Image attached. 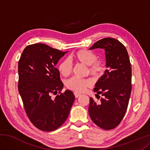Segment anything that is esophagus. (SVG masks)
I'll return each mask as SVG.
<instances>
[{
    "label": "esophagus",
    "instance_id": "34e87169",
    "mask_svg": "<svg viewBox=\"0 0 150 150\" xmlns=\"http://www.w3.org/2000/svg\"><path fill=\"white\" fill-rule=\"evenodd\" d=\"M74 95L75 96V98H77V97H79V96L81 95V94L79 93H77V92H75L74 93Z\"/></svg>",
    "mask_w": 150,
    "mask_h": 150
}]
</instances>
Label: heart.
Listing matches in <instances>:
<instances>
[{
    "label": "heart",
    "mask_w": 150,
    "mask_h": 150,
    "mask_svg": "<svg viewBox=\"0 0 150 150\" xmlns=\"http://www.w3.org/2000/svg\"><path fill=\"white\" fill-rule=\"evenodd\" d=\"M75 61L81 64L87 66V73L94 78H99L106 71V65L102 60L97 59V55L95 53L87 50H79L73 55ZM59 73L65 77L69 76L73 71V65L71 61L66 58L60 62L58 66ZM69 89L75 92H83L91 85V81L87 79H80L76 77L71 78L65 83Z\"/></svg>",
    "instance_id": "1"
}]
</instances>
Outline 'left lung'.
I'll return each instance as SVG.
<instances>
[{
    "label": "left lung",
    "mask_w": 150,
    "mask_h": 150,
    "mask_svg": "<svg viewBox=\"0 0 150 150\" xmlns=\"http://www.w3.org/2000/svg\"><path fill=\"white\" fill-rule=\"evenodd\" d=\"M105 50L107 69L96 82L94 92L102 95L98 103L90 98L88 113L96 126L104 130L116 128L128 108L132 91V69L128 52L124 45L112 38L96 42L89 50ZM99 96L97 97V96Z\"/></svg>",
    "instance_id": "1"
}]
</instances>
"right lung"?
Wrapping results in <instances>:
<instances>
[{"label":"right lung","instance_id":"1","mask_svg":"<svg viewBox=\"0 0 150 150\" xmlns=\"http://www.w3.org/2000/svg\"><path fill=\"white\" fill-rule=\"evenodd\" d=\"M66 52L44 44L28 45L18 62V91L28 117L42 131L56 130L65 122L75 100L66 90L56 67ZM52 94L56 95L52 98Z\"/></svg>","mask_w":150,"mask_h":150}]
</instances>
